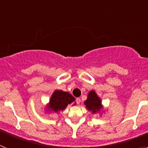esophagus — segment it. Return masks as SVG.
<instances>
[{"instance_id":"34e87169","label":"esophagus","mask_w":148,"mask_h":148,"mask_svg":"<svg viewBox=\"0 0 148 148\" xmlns=\"http://www.w3.org/2000/svg\"><path fill=\"white\" fill-rule=\"evenodd\" d=\"M75 101H76L77 104H80V102H81V99H80V98H77L76 100H75Z\"/></svg>"}]
</instances>
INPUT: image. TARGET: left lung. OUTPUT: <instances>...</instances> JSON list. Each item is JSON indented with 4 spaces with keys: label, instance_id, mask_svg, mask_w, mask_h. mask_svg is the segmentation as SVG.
Listing matches in <instances>:
<instances>
[{
    "label": "left lung",
    "instance_id": "left-lung-1",
    "mask_svg": "<svg viewBox=\"0 0 148 148\" xmlns=\"http://www.w3.org/2000/svg\"><path fill=\"white\" fill-rule=\"evenodd\" d=\"M84 104L87 109L91 111L93 114L99 113L102 109L101 101L94 90L90 91L87 95V99L84 101Z\"/></svg>",
    "mask_w": 148,
    "mask_h": 148
}]
</instances>
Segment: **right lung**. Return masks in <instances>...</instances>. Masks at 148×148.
Masks as SVG:
<instances>
[{"mask_svg":"<svg viewBox=\"0 0 148 148\" xmlns=\"http://www.w3.org/2000/svg\"><path fill=\"white\" fill-rule=\"evenodd\" d=\"M75 98L69 92H64L62 90H55L49 100L47 110L58 113L60 110H64L68 104L75 102Z\"/></svg>","mask_w":148,"mask_h":148,"instance_id":"right-lung-1","label":"right lung"}]
</instances>
